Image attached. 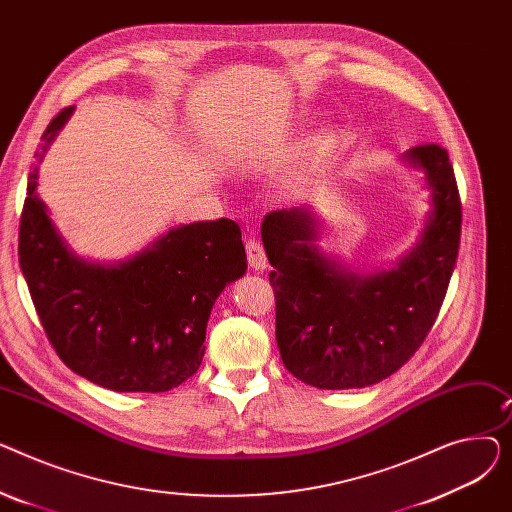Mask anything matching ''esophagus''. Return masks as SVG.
I'll list each match as a JSON object with an SVG mask.
<instances>
[{"label": "esophagus", "instance_id": "obj_1", "mask_svg": "<svg viewBox=\"0 0 512 512\" xmlns=\"http://www.w3.org/2000/svg\"><path fill=\"white\" fill-rule=\"evenodd\" d=\"M247 259L255 272H263L267 267V255H265V249L261 247L259 240H255V238L247 240Z\"/></svg>", "mask_w": 512, "mask_h": 512}]
</instances>
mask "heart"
I'll list each match as a JSON object with an SVG mask.
<instances>
[{"instance_id": "1", "label": "heart", "mask_w": 512, "mask_h": 512, "mask_svg": "<svg viewBox=\"0 0 512 512\" xmlns=\"http://www.w3.org/2000/svg\"><path fill=\"white\" fill-rule=\"evenodd\" d=\"M330 130L321 128L315 134L301 145L299 153L294 155V159L290 161V166L286 168L284 176H282V186L286 191H292V188H299L307 176L324 161V157L330 151Z\"/></svg>"}]
</instances>
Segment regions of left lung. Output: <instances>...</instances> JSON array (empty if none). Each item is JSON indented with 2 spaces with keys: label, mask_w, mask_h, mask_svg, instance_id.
I'll return each mask as SVG.
<instances>
[{
  "label": "left lung",
  "mask_w": 512,
  "mask_h": 512,
  "mask_svg": "<svg viewBox=\"0 0 512 512\" xmlns=\"http://www.w3.org/2000/svg\"><path fill=\"white\" fill-rule=\"evenodd\" d=\"M423 172L429 211L415 247L388 270L351 272L317 247L311 207L272 211L261 224L274 270L276 340L294 378L321 388H365L405 365L432 330L461 242V199L448 151L402 153Z\"/></svg>",
  "instance_id": "8db88e82"
}]
</instances>
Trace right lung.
I'll list each match as a JSON object with an SVG mask.
<instances>
[{"instance_id":"right-lung-1","label":"right lung","mask_w":512,"mask_h":512,"mask_svg":"<svg viewBox=\"0 0 512 512\" xmlns=\"http://www.w3.org/2000/svg\"><path fill=\"white\" fill-rule=\"evenodd\" d=\"M72 112L51 120L39 161ZM37 184L39 168L26 186L18 259L60 359L114 392H168L191 378L215 299L247 272L238 224H180L124 261L95 263L68 247Z\"/></svg>"}]
</instances>
